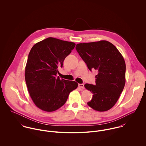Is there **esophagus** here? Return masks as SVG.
Instances as JSON below:
<instances>
[{
  "mask_svg": "<svg viewBox=\"0 0 146 146\" xmlns=\"http://www.w3.org/2000/svg\"><path fill=\"white\" fill-rule=\"evenodd\" d=\"M78 86H79V88H80L82 89H84V85L83 84H79Z\"/></svg>",
  "mask_w": 146,
  "mask_h": 146,
  "instance_id": "34e87169",
  "label": "esophagus"
}]
</instances>
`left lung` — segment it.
Returning <instances> with one entry per match:
<instances>
[{
	"label": "left lung",
	"mask_w": 146,
	"mask_h": 146,
	"mask_svg": "<svg viewBox=\"0 0 146 146\" xmlns=\"http://www.w3.org/2000/svg\"><path fill=\"white\" fill-rule=\"evenodd\" d=\"M76 49L89 70L98 71L96 85H84L93 94L87 104L100 112L111 109L125 86L126 65L123 56L114 45L106 40L78 44Z\"/></svg>",
	"instance_id": "8db88e82"
}]
</instances>
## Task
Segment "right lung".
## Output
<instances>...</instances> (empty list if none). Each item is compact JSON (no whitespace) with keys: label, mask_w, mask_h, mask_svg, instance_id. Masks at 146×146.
<instances>
[{"label":"right lung","mask_w":146,"mask_h":146,"mask_svg":"<svg viewBox=\"0 0 146 146\" xmlns=\"http://www.w3.org/2000/svg\"><path fill=\"white\" fill-rule=\"evenodd\" d=\"M73 42L48 38L31 48L25 67V81L34 104L46 112L61 107L78 84L61 80L57 74L65 58L74 48Z\"/></svg>","instance_id":"add662e5"}]
</instances>
